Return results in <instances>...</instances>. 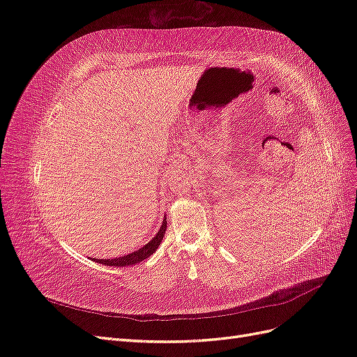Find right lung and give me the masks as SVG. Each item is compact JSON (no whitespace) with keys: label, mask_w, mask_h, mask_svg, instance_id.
I'll use <instances>...</instances> for the list:
<instances>
[{"label":"right lung","mask_w":357,"mask_h":357,"mask_svg":"<svg viewBox=\"0 0 357 357\" xmlns=\"http://www.w3.org/2000/svg\"><path fill=\"white\" fill-rule=\"evenodd\" d=\"M165 231H167V220L164 219L160 229L156 234L155 238L150 243H147L144 247L138 248V250L129 253V255L116 257V259H100V261H98V259H95V262L102 264V265H109V266H126V265H135L138 262H142V261H144V259L150 257L155 253L158 245L162 243V238H164Z\"/></svg>","instance_id":"right-lung-1"}]
</instances>
